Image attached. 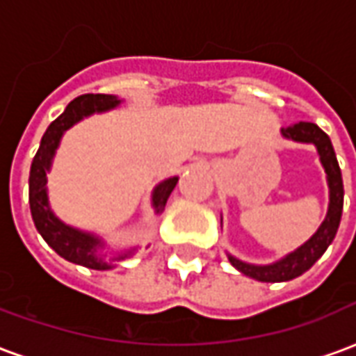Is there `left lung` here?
Segmentation results:
<instances>
[{
	"label": "left lung",
	"mask_w": 356,
	"mask_h": 356,
	"mask_svg": "<svg viewBox=\"0 0 356 356\" xmlns=\"http://www.w3.org/2000/svg\"><path fill=\"white\" fill-rule=\"evenodd\" d=\"M282 137L296 143H305L314 145L316 152L321 156V163L326 171V181L330 188V204L326 219L322 221L318 231L314 232L311 238L307 240L303 246L293 250L282 259L270 263V265H252V263L240 261L234 255L229 254V261L234 268H238L242 275L255 278L259 282H288L291 278H298L305 270L313 267L318 261L322 254L328 250L332 240L336 238L337 227L341 221V211H343V181H341V170L337 163L336 152L332 147V140L321 127L311 122H299L282 129Z\"/></svg>",
	"instance_id": "8db88e82"
}]
</instances>
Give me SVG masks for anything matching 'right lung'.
<instances>
[{"label": "right lung", "mask_w": 356, "mask_h": 356, "mask_svg": "<svg viewBox=\"0 0 356 356\" xmlns=\"http://www.w3.org/2000/svg\"><path fill=\"white\" fill-rule=\"evenodd\" d=\"M120 99L116 95H101V93H88L76 97L60 116L51 122L47 131L43 133L40 148L35 152L34 160H32V168H30V211H32V219L38 232L42 234L43 240L49 244L60 257H65L66 261L76 263L81 267L95 268V270H106L112 268L114 261L125 259L135 252V250H127L125 254H120L106 261L101 254L99 248L104 246L97 234L91 232L74 229L70 225L63 223L53 211H51L49 198H47V171L51 170V163L57 152L60 137L65 135L68 127H72L76 122H80L93 112H106V110L116 108L120 104ZM179 177H170L162 181L160 185H156L152 191V208H154L156 216H160L165 208V202L170 198L171 191L177 185Z\"/></svg>", "instance_id": "obj_1"}]
</instances>
